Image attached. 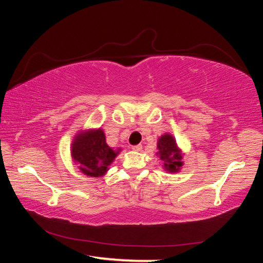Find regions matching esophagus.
Here are the masks:
<instances>
[{
  "mask_svg": "<svg viewBox=\"0 0 263 263\" xmlns=\"http://www.w3.org/2000/svg\"><path fill=\"white\" fill-rule=\"evenodd\" d=\"M133 151H136V152H140V151L142 149V146L141 145H135V146H132L131 147Z\"/></svg>",
  "mask_w": 263,
  "mask_h": 263,
  "instance_id": "esophagus-1",
  "label": "esophagus"
}]
</instances>
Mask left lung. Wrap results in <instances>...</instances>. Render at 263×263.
Wrapping results in <instances>:
<instances>
[{
	"mask_svg": "<svg viewBox=\"0 0 263 263\" xmlns=\"http://www.w3.org/2000/svg\"><path fill=\"white\" fill-rule=\"evenodd\" d=\"M157 155L163 163V169L168 173H177L183 166L182 149L177 146L175 138L171 133H164L158 140Z\"/></svg>",
	"mask_w": 263,
	"mask_h": 263,
	"instance_id": "8db88e82",
	"label": "left lung"
}]
</instances>
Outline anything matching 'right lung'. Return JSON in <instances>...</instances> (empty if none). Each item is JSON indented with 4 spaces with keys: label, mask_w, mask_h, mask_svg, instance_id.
Masks as SVG:
<instances>
[{
    "label": "right lung",
    "mask_w": 263,
    "mask_h": 263,
    "mask_svg": "<svg viewBox=\"0 0 263 263\" xmlns=\"http://www.w3.org/2000/svg\"><path fill=\"white\" fill-rule=\"evenodd\" d=\"M121 152L106 144L102 128L81 130L74 137L70 154L82 174L90 177H100L106 174L109 166Z\"/></svg>",
    "instance_id": "obj_1"
}]
</instances>
